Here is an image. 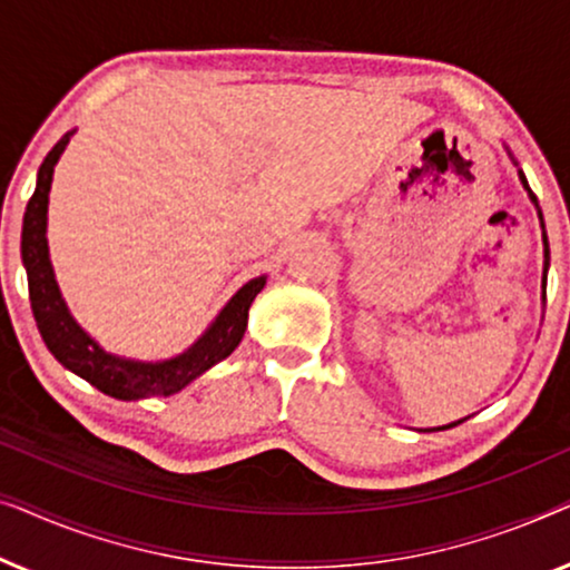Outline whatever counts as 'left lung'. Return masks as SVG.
<instances>
[{"instance_id":"obj_1","label":"left lung","mask_w":570,"mask_h":570,"mask_svg":"<svg viewBox=\"0 0 570 570\" xmlns=\"http://www.w3.org/2000/svg\"><path fill=\"white\" fill-rule=\"evenodd\" d=\"M519 178H521V184H524V189L529 191V197H532V202H534V205H537V197H534V194H532V189H529L527 178H524V174H521V170H519ZM544 244H548V238H544ZM544 256H548V252H544ZM443 428H451V425H443ZM439 431H441V428H439Z\"/></svg>"}]
</instances>
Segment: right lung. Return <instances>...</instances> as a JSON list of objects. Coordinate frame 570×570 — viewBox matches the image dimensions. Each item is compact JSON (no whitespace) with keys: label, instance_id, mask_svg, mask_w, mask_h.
I'll list each match as a JSON object with an SVG mask.
<instances>
[{"label":"right lung","instance_id":"obj_1","mask_svg":"<svg viewBox=\"0 0 570 570\" xmlns=\"http://www.w3.org/2000/svg\"><path fill=\"white\" fill-rule=\"evenodd\" d=\"M69 137H72V131H67L46 155L41 168H38L36 191L26 207V217H22L20 252L28 272L30 308H33L38 332H41L51 355L65 368L77 373L98 392L114 396V400H142V396H168L181 392L186 384H191L194 379L238 347L246 332L248 306L267 279L256 277L240 287L213 326L178 357L163 363H137L104 353L69 316L57 279H53L49 246H46V209H49L53 166H57L59 155L65 153Z\"/></svg>","mask_w":570,"mask_h":570}]
</instances>
